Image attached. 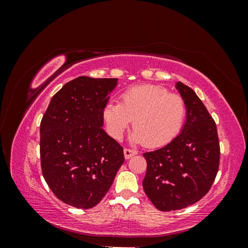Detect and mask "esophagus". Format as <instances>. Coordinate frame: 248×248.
<instances>
[{"instance_id": "34e87169", "label": "esophagus", "mask_w": 248, "mask_h": 248, "mask_svg": "<svg viewBox=\"0 0 248 248\" xmlns=\"http://www.w3.org/2000/svg\"><path fill=\"white\" fill-rule=\"evenodd\" d=\"M136 154H138V152L136 151V150H132V149H129V148H125L124 149V156H125L126 159L131 158V157L134 156Z\"/></svg>"}]
</instances>
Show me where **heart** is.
Instances as JSON below:
<instances>
[{
	"label": "heart",
	"mask_w": 248,
	"mask_h": 248,
	"mask_svg": "<svg viewBox=\"0 0 248 248\" xmlns=\"http://www.w3.org/2000/svg\"><path fill=\"white\" fill-rule=\"evenodd\" d=\"M187 114L181 95L170 93L156 85H139L127 89L121 101H109L103 118L110 136L120 140L133 120L131 140L137 144L160 147L169 144L181 131Z\"/></svg>",
	"instance_id": "b5f03b06"
}]
</instances>
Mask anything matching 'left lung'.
I'll return each instance as SVG.
<instances>
[{
    "label": "left lung",
    "mask_w": 248,
    "mask_h": 248,
    "mask_svg": "<svg viewBox=\"0 0 248 248\" xmlns=\"http://www.w3.org/2000/svg\"><path fill=\"white\" fill-rule=\"evenodd\" d=\"M187 107L182 132L170 144L142 155L147 172L142 187L160 211L184 209L204 198L219 169L220 146L216 123L191 88L177 82Z\"/></svg>",
    "instance_id": "1"
}]
</instances>
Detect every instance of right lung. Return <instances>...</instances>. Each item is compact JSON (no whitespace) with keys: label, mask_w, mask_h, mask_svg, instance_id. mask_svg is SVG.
I'll return each mask as SVG.
<instances>
[{"label":"right lung","mask_w":248,"mask_h":248,"mask_svg":"<svg viewBox=\"0 0 248 248\" xmlns=\"http://www.w3.org/2000/svg\"><path fill=\"white\" fill-rule=\"evenodd\" d=\"M117 78L78 77L48 104L40 123L41 170L65 204H99L124 162L123 147L103 130V108Z\"/></svg>","instance_id":"obj_1"}]
</instances>
